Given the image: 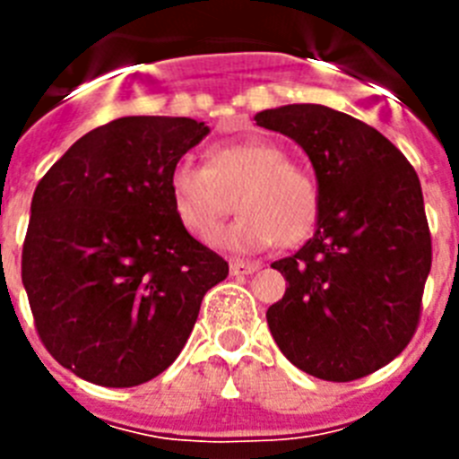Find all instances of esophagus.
I'll return each instance as SVG.
<instances>
[{
	"label": "esophagus",
	"instance_id": "obj_1",
	"mask_svg": "<svg viewBox=\"0 0 459 459\" xmlns=\"http://www.w3.org/2000/svg\"><path fill=\"white\" fill-rule=\"evenodd\" d=\"M259 269L257 262H246V259H232L230 262V271L232 275H250Z\"/></svg>",
	"mask_w": 459,
	"mask_h": 459
}]
</instances>
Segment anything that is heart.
<instances>
[{
    "label": "heart",
    "mask_w": 459,
    "mask_h": 459,
    "mask_svg": "<svg viewBox=\"0 0 459 459\" xmlns=\"http://www.w3.org/2000/svg\"><path fill=\"white\" fill-rule=\"evenodd\" d=\"M169 200L181 225L206 238L232 211L241 216L218 230L211 243L237 253H257L271 243H299L315 225L319 209L317 184L285 149L271 140H241L209 149V168L188 158L169 172Z\"/></svg>",
    "instance_id": "b5f03b06"
}]
</instances>
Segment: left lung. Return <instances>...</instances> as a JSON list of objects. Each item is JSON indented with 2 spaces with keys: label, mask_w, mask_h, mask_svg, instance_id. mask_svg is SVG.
<instances>
[{
  "label": "left lung",
  "mask_w": 459,
  "mask_h": 459,
  "mask_svg": "<svg viewBox=\"0 0 459 459\" xmlns=\"http://www.w3.org/2000/svg\"><path fill=\"white\" fill-rule=\"evenodd\" d=\"M255 121L306 152L319 193L312 238L271 264L290 285L266 310L271 335L307 375L360 379L419 324L432 266L419 177L379 131L326 105H280Z\"/></svg>",
  "instance_id": "left-lung-1"
}]
</instances>
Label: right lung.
Masks as SVG:
<instances>
[{
    "mask_svg": "<svg viewBox=\"0 0 459 459\" xmlns=\"http://www.w3.org/2000/svg\"><path fill=\"white\" fill-rule=\"evenodd\" d=\"M206 135L188 117H121L36 186L22 285L40 340L73 375L128 388L168 370L230 273L169 200V172Z\"/></svg>",
    "mask_w": 459,
    "mask_h": 459,
    "instance_id": "right-lung-1",
    "label": "right lung"
}]
</instances>
